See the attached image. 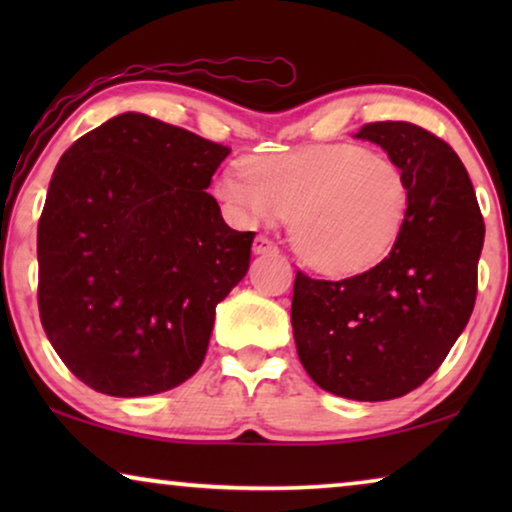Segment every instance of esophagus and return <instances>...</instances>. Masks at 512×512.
Wrapping results in <instances>:
<instances>
[{
	"mask_svg": "<svg viewBox=\"0 0 512 512\" xmlns=\"http://www.w3.org/2000/svg\"><path fill=\"white\" fill-rule=\"evenodd\" d=\"M251 249H254L256 256H261V254H275V251H277L275 244H272V242L268 240V237H263V235L256 237L254 247H251Z\"/></svg>",
	"mask_w": 512,
	"mask_h": 512,
	"instance_id": "34e87169",
	"label": "esophagus"
}]
</instances>
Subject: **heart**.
I'll list each match as a JSON object with an SVG mask.
<instances>
[{"mask_svg": "<svg viewBox=\"0 0 512 512\" xmlns=\"http://www.w3.org/2000/svg\"><path fill=\"white\" fill-rule=\"evenodd\" d=\"M214 193L244 223L289 216L293 251L326 275H356L382 261L410 209L401 167L356 144L251 158L247 174L223 172Z\"/></svg>", "mask_w": 512, "mask_h": 512, "instance_id": "heart-1", "label": "heart"}]
</instances>
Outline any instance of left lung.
I'll list each match as a JSON object with an SVG mask.
<instances>
[{
    "instance_id": "8db88e82",
    "label": "left lung",
    "mask_w": 512,
    "mask_h": 512,
    "mask_svg": "<svg viewBox=\"0 0 512 512\" xmlns=\"http://www.w3.org/2000/svg\"><path fill=\"white\" fill-rule=\"evenodd\" d=\"M382 146L410 186L401 235L375 268L326 282L298 272L291 326L298 359L328 394L391 401L417 389L468 324L485 242L464 163L431 132L405 121L354 135Z\"/></svg>"
}]
</instances>
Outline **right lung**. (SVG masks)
Returning a JSON list of instances; mask_svg holds the SVG:
<instances>
[{
    "instance_id": "add662e5",
    "label": "right lung",
    "mask_w": 512,
    "mask_h": 512,
    "mask_svg": "<svg viewBox=\"0 0 512 512\" xmlns=\"http://www.w3.org/2000/svg\"><path fill=\"white\" fill-rule=\"evenodd\" d=\"M228 153L137 111L62 153L37 230L39 314L90 389L163 394L202 366L256 235L230 228L207 193Z\"/></svg>"
}]
</instances>
